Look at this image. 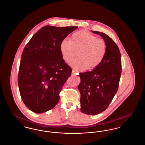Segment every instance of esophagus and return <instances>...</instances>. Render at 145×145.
Wrapping results in <instances>:
<instances>
[{
    "label": "esophagus",
    "mask_w": 145,
    "mask_h": 145,
    "mask_svg": "<svg viewBox=\"0 0 145 145\" xmlns=\"http://www.w3.org/2000/svg\"><path fill=\"white\" fill-rule=\"evenodd\" d=\"M76 71L75 69H72V74L73 75H76Z\"/></svg>",
    "instance_id": "1"
}]
</instances>
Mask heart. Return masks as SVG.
<instances>
[{"label":"heart","instance_id":"heart-1","mask_svg":"<svg viewBox=\"0 0 145 145\" xmlns=\"http://www.w3.org/2000/svg\"><path fill=\"white\" fill-rule=\"evenodd\" d=\"M63 59L71 62L79 51V57L72 62L76 69H93L103 60L106 52V45L103 40L86 31H79L72 35L70 40H63L60 45Z\"/></svg>","mask_w":145,"mask_h":145}]
</instances>
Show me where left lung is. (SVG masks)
<instances>
[{
    "instance_id": "1",
    "label": "left lung",
    "mask_w": 145,
    "mask_h": 145,
    "mask_svg": "<svg viewBox=\"0 0 145 145\" xmlns=\"http://www.w3.org/2000/svg\"><path fill=\"white\" fill-rule=\"evenodd\" d=\"M92 32L103 39L106 52L98 67L79 74L81 79L78 86L81 94L80 109L90 115L98 114L108 107L117 92L122 72L121 56L116 43L103 33Z\"/></svg>"
}]
</instances>
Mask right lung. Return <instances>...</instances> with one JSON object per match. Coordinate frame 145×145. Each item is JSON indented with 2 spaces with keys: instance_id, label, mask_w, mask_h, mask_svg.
<instances>
[{
  "instance_id": "1",
  "label": "right lung",
  "mask_w": 145,
  "mask_h": 145,
  "mask_svg": "<svg viewBox=\"0 0 145 145\" xmlns=\"http://www.w3.org/2000/svg\"><path fill=\"white\" fill-rule=\"evenodd\" d=\"M77 28L44 26L24 47L18 84L22 99L30 110L44 112L59 102V93L72 72L62 58L60 45Z\"/></svg>"
}]
</instances>
